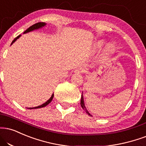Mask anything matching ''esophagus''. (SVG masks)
<instances>
[{"label": "esophagus", "instance_id": "esophagus-1", "mask_svg": "<svg viewBox=\"0 0 146 146\" xmlns=\"http://www.w3.org/2000/svg\"><path fill=\"white\" fill-rule=\"evenodd\" d=\"M85 71V69L84 68H79L75 71V73H82L83 72Z\"/></svg>", "mask_w": 146, "mask_h": 146}]
</instances>
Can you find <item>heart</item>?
I'll return each instance as SVG.
<instances>
[{"mask_svg": "<svg viewBox=\"0 0 146 146\" xmlns=\"http://www.w3.org/2000/svg\"><path fill=\"white\" fill-rule=\"evenodd\" d=\"M107 49H108V50H109V51H111V50H112V49H113V47H112L111 45H108Z\"/></svg>", "mask_w": 146, "mask_h": 146, "instance_id": "obj_1", "label": "heart"}]
</instances>
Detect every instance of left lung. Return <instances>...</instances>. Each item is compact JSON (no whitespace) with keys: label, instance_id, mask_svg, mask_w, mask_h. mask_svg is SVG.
<instances>
[{"label":"left lung","instance_id":"1","mask_svg":"<svg viewBox=\"0 0 146 146\" xmlns=\"http://www.w3.org/2000/svg\"><path fill=\"white\" fill-rule=\"evenodd\" d=\"M80 104H81V106H82V109H83V110H84V111H85L86 112V113H87L88 114V115H90V116H92V115H91V114L88 112V110H87V109H86V106H85V104H84V100L83 92H82V98H81V103H80Z\"/></svg>","mask_w":146,"mask_h":146}]
</instances>
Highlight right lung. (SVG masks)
I'll list each match as a JSON object with an SVG mask.
<instances>
[{
  "label": "right lung",
  "instance_id": "obj_1",
  "mask_svg": "<svg viewBox=\"0 0 146 146\" xmlns=\"http://www.w3.org/2000/svg\"><path fill=\"white\" fill-rule=\"evenodd\" d=\"M46 25V23L45 22H38L36 23V24H35L34 25L30 26V27L27 30H26L24 32V34H26V33H30V32H32L33 31H35V30H38V29H41V28L44 27V26ZM21 36V35H19V36H17L16 38H14V40L13 41H12L11 45L13 44V43H15V41H16V40L17 38H19ZM54 98V93L52 94V95L51 96L50 99L49 100H47V101L45 102V103H43V104H42L41 105H39V106H37V107H35V108H28V109H31V110H33V109H38V108H43V107H45L47 106V105L49 104V103H51V101H52V99H53Z\"/></svg>",
  "mask_w": 146,
  "mask_h": 146
}]
</instances>
